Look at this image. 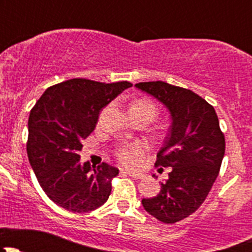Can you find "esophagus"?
<instances>
[{
  "label": "esophagus",
  "instance_id": "obj_1",
  "mask_svg": "<svg viewBox=\"0 0 252 252\" xmlns=\"http://www.w3.org/2000/svg\"><path fill=\"white\" fill-rule=\"evenodd\" d=\"M124 173H126L129 175V177L134 178V179H144L145 175L141 174V173H135V172H124Z\"/></svg>",
  "mask_w": 252,
  "mask_h": 252
}]
</instances>
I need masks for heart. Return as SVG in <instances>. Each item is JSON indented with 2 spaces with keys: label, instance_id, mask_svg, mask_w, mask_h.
Listing matches in <instances>:
<instances>
[{
  "label": "heart",
  "instance_id": "1",
  "mask_svg": "<svg viewBox=\"0 0 252 252\" xmlns=\"http://www.w3.org/2000/svg\"><path fill=\"white\" fill-rule=\"evenodd\" d=\"M129 111L145 113L151 117L152 119L156 116V106L152 101L147 100V98H141V100L131 103ZM145 151H146V146L144 144H141V142H131V144H124L119 146L116 151V156L118 161L124 166L135 167L140 162Z\"/></svg>",
  "mask_w": 252,
  "mask_h": 252
}]
</instances>
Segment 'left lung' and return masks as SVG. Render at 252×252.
Segmentation results:
<instances>
[{
	"label": "left lung",
	"mask_w": 252,
	"mask_h": 252,
	"mask_svg": "<svg viewBox=\"0 0 252 252\" xmlns=\"http://www.w3.org/2000/svg\"><path fill=\"white\" fill-rule=\"evenodd\" d=\"M166 106L172 123L156 167H171L157 196L142 199L145 210L163 223L194 213L207 197L225 151L224 135L215 108L191 90L164 81L135 84Z\"/></svg>",
	"instance_id": "1"
}]
</instances>
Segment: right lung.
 I'll return each mask as SVG.
<instances>
[{
  "mask_svg": "<svg viewBox=\"0 0 252 252\" xmlns=\"http://www.w3.org/2000/svg\"><path fill=\"white\" fill-rule=\"evenodd\" d=\"M129 81L98 83L70 79L46 89L30 111L27 152L42 190L70 212H90L107 201L118 168H96L80 162L84 139L95 129L98 114L130 88Z\"/></svg>",
  "mask_w": 252,
  "mask_h": 252,
  "instance_id": "add662e5",
  "label": "right lung"
}]
</instances>
